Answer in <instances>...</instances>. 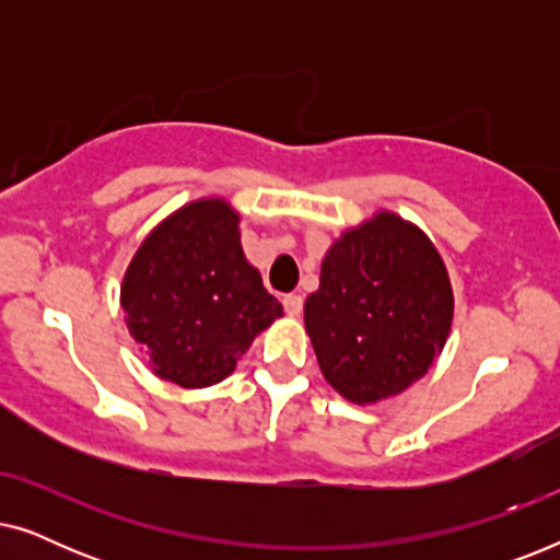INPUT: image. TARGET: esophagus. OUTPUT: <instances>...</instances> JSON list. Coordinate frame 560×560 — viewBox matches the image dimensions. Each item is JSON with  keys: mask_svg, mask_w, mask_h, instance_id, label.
I'll return each mask as SVG.
<instances>
[{"mask_svg": "<svg viewBox=\"0 0 560 560\" xmlns=\"http://www.w3.org/2000/svg\"><path fill=\"white\" fill-rule=\"evenodd\" d=\"M282 305H285V313L290 318H298L303 313V298L301 295H285V298H282Z\"/></svg>", "mask_w": 560, "mask_h": 560, "instance_id": "1", "label": "esophagus"}]
</instances>
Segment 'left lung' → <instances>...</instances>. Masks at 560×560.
<instances>
[{"mask_svg": "<svg viewBox=\"0 0 560 560\" xmlns=\"http://www.w3.org/2000/svg\"><path fill=\"white\" fill-rule=\"evenodd\" d=\"M454 320L433 242L393 211L343 232L305 301V331L328 385L357 405L400 395L431 370Z\"/></svg>", "mask_w": 560, "mask_h": 560, "instance_id": "8db88e82", "label": "left lung"}]
</instances>
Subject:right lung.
Listing matches in <instances>:
<instances>
[{"label": "right lung", "mask_w": 560, "mask_h": 560, "mask_svg": "<svg viewBox=\"0 0 560 560\" xmlns=\"http://www.w3.org/2000/svg\"><path fill=\"white\" fill-rule=\"evenodd\" d=\"M121 308L152 372L188 389L229 377L282 316L244 257L240 213L224 198H198L152 229L121 280Z\"/></svg>", "instance_id": "add662e5"}]
</instances>
